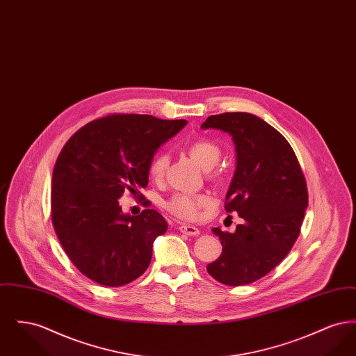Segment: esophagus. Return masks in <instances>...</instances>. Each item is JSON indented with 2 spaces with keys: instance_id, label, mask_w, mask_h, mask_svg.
<instances>
[{
  "instance_id": "1",
  "label": "esophagus",
  "mask_w": 356,
  "mask_h": 356,
  "mask_svg": "<svg viewBox=\"0 0 356 356\" xmlns=\"http://www.w3.org/2000/svg\"><path fill=\"white\" fill-rule=\"evenodd\" d=\"M179 231H180L181 234H186L188 236H197V235L200 234L199 228H196V227H193V225H186V224L180 225V227H179Z\"/></svg>"
}]
</instances>
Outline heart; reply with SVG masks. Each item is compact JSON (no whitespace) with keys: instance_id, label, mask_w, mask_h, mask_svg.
<instances>
[{"instance_id":"1","label":"heart","mask_w":356,"mask_h":356,"mask_svg":"<svg viewBox=\"0 0 356 356\" xmlns=\"http://www.w3.org/2000/svg\"><path fill=\"white\" fill-rule=\"evenodd\" d=\"M188 152L204 170L213 168L220 160V147L213 140H209L205 137L192 141L188 145ZM168 161L170 159L167 153H157L148 165L149 176L154 180L163 179L168 167ZM209 204H211V197L207 195L179 192L170 196L163 205L167 211H170L172 215H175L179 219L196 220L200 215V209Z\"/></svg>"}]
</instances>
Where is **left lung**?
Here are the masks:
<instances>
[{"mask_svg": "<svg viewBox=\"0 0 356 356\" xmlns=\"http://www.w3.org/2000/svg\"><path fill=\"white\" fill-rule=\"evenodd\" d=\"M202 128L234 138L236 170L224 208L244 220L234 234L212 228L222 251L207 271L227 286L250 284L270 273L299 236L308 205L305 175L286 137L254 115H213Z\"/></svg>", "mask_w": 356, "mask_h": 356, "instance_id": "8db88e82", "label": "left lung"}]
</instances>
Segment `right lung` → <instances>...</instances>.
Returning <instances> with one entry per match:
<instances>
[{
  "instance_id": "right-lung-1",
  "label": "right lung",
  "mask_w": 356,
  "mask_h": 356,
  "mask_svg": "<svg viewBox=\"0 0 356 356\" xmlns=\"http://www.w3.org/2000/svg\"><path fill=\"white\" fill-rule=\"evenodd\" d=\"M186 120L115 113L85 124L58 154L51 177V222L65 254L90 280L121 287L148 268L167 221L154 209L124 215L119 199L140 202L156 149Z\"/></svg>"
}]
</instances>
